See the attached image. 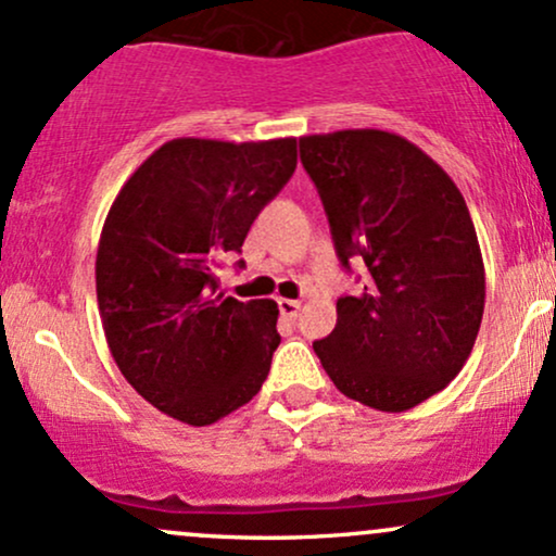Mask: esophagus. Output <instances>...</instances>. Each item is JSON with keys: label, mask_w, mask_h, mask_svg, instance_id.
<instances>
[{"label": "esophagus", "mask_w": 556, "mask_h": 556, "mask_svg": "<svg viewBox=\"0 0 556 556\" xmlns=\"http://www.w3.org/2000/svg\"><path fill=\"white\" fill-rule=\"evenodd\" d=\"M277 303H279V314H282L285 318H290V321H292V318H298V311H300V303H298V300L279 298Z\"/></svg>", "instance_id": "esophagus-1"}]
</instances>
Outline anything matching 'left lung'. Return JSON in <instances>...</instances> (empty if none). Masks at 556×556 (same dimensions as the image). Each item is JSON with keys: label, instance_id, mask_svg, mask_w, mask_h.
<instances>
[{"label": "left lung", "instance_id": "1", "mask_svg": "<svg viewBox=\"0 0 556 556\" xmlns=\"http://www.w3.org/2000/svg\"><path fill=\"white\" fill-rule=\"evenodd\" d=\"M337 258L366 264L358 295L314 342L344 397L384 413L429 400L460 374L486 300L476 227L452 177L387 130L300 138Z\"/></svg>", "mask_w": 556, "mask_h": 556}]
</instances>
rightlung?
I'll list each match as a JSON object with an SVG mask.
<instances>
[{
	"instance_id": "right-lung-1",
	"label": "right lung",
	"mask_w": 556,
	"mask_h": 556,
	"mask_svg": "<svg viewBox=\"0 0 556 556\" xmlns=\"http://www.w3.org/2000/svg\"><path fill=\"white\" fill-rule=\"evenodd\" d=\"M295 164V138H175L132 172L106 214L96 253L106 344L140 397L182 424H216L269 376L277 303L227 298L216 266L240 253Z\"/></svg>"
}]
</instances>
